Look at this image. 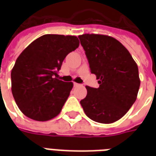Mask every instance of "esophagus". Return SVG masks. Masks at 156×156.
<instances>
[{"label": "esophagus", "mask_w": 156, "mask_h": 156, "mask_svg": "<svg viewBox=\"0 0 156 156\" xmlns=\"http://www.w3.org/2000/svg\"><path fill=\"white\" fill-rule=\"evenodd\" d=\"M73 86H74V87H78V86H80V84H79V83H73Z\"/></svg>", "instance_id": "1"}]
</instances>
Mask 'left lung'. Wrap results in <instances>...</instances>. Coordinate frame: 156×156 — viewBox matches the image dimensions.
<instances>
[{
	"label": "left lung",
	"instance_id": "obj_1",
	"mask_svg": "<svg viewBox=\"0 0 156 156\" xmlns=\"http://www.w3.org/2000/svg\"><path fill=\"white\" fill-rule=\"evenodd\" d=\"M78 38L99 84L98 88L87 86V96L80 104L92 120L114 123L136 100L140 85L137 64L123 44L112 37L83 34Z\"/></svg>",
	"mask_w": 156,
	"mask_h": 156
}]
</instances>
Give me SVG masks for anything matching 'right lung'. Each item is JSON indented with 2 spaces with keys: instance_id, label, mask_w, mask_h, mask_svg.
I'll return each mask as SVG.
<instances>
[{
  "instance_id": "1",
  "label": "right lung",
  "mask_w": 156,
  "mask_h": 156,
  "mask_svg": "<svg viewBox=\"0 0 156 156\" xmlns=\"http://www.w3.org/2000/svg\"><path fill=\"white\" fill-rule=\"evenodd\" d=\"M78 46L75 36L47 34L19 55L11 73L12 92L27 117L48 121L59 115L73 83L60 80L58 72L66 56Z\"/></svg>"
}]
</instances>
